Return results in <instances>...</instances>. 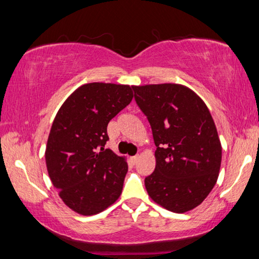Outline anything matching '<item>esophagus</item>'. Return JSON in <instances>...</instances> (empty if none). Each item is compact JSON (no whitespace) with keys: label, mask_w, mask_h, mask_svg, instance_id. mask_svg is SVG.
I'll return each mask as SVG.
<instances>
[{"label":"esophagus","mask_w":259,"mask_h":259,"mask_svg":"<svg viewBox=\"0 0 259 259\" xmlns=\"http://www.w3.org/2000/svg\"><path fill=\"white\" fill-rule=\"evenodd\" d=\"M138 159H139V156H138V155H135V156H133V157H131V160H133V162H134V163H136V162H137V161H138Z\"/></svg>","instance_id":"34e87169"}]
</instances>
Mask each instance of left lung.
I'll return each mask as SVG.
<instances>
[{
  "label": "left lung",
  "mask_w": 259,
  "mask_h": 259,
  "mask_svg": "<svg viewBox=\"0 0 259 259\" xmlns=\"http://www.w3.org/2000/svg\"><path fill=\"white\" fill-rule=\"evenodd\" d=\"M156 146L154 171L145 178L151 199L172 212L198 207L217 182L222 146L208 107L188 88L164 83L133 87Z\"/></svg>",
  "instance_id": "1"
}]
</instances>
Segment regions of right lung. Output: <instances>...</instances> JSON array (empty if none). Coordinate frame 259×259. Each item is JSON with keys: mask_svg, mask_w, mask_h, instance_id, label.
Segmentation results:
<instances>
[{"mask_svg": "<svg viewBox=\"0 0 259 259\" xmlns=\"http://www.w3.org/2000/svg\"><path fill=\"white\" fill-rule=\"evenodd\" d=\"M133 97V87L88 83L55 117L46 150L48 174L64 203L83 216L102 212L121 195L128 164L104 147L108 122Z\"/></svg>", "mask_w": 259, "mask_h": 259, "instance_id": "add662e5", "label": "right lung"}]
</instances>
